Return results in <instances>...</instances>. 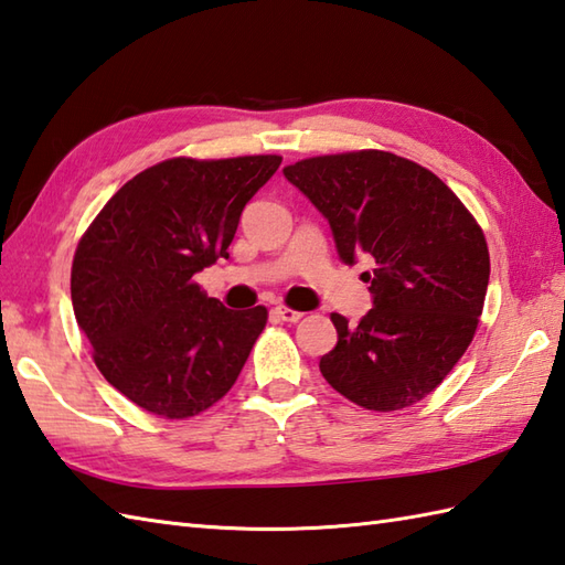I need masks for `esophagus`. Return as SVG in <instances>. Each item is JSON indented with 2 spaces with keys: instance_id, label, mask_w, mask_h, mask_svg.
I'll return each instance as SVG.
<instances>
[{
  "instance_id": "1",
  "label": "esophagus",
  "mask_w": 565,
  "mask_h": 565,
  "mask_svg": "<svg viewBox=\"0 0 565 565\" xmlns=\"http://www.w3.org/2000/svg\"><path fill=\"white\" fill-rule=\"evenodd\" d=\"M275 311V315H278V319H282V321H290V323H297L299 319H302L305 315H302V311H295V309H290V307H275L273 309Z\"/></svg>"
}]
</instances>
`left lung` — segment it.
Listing matches in <instances>:
<instances>
[{
    "label": "left lung",
    "mask_w": 565,
    "mask_h": 565,
    "mask_svg": "<svg viewBox=\"0 0 565 565\" xmlns=\"http://www.w3.org/2000/svg\"><path fill=\"white\" fill-rule=\"evenodd\" d=\"M329 220L338 256H367L372 309L319 362L338 394L370 411L428 396L469 348L491 275L486 236L461 200L416 161L380 149L282 169Z\"/></svg>",
    "instance_id": "left-lung-1"
}]
</instances>
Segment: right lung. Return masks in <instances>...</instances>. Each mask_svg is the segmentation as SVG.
<instances>
[{"mask_svg":"<svg viewBox=\"0 0 565 565\" xmlns=\"http://www.w3.org/2000/svg\"><path fill=\"white\" fill-rule=\"evenodd\" d=\"M282 157L167 159L113 195L72 263V307L108 384L161 418H188L234 386L268 321L193 275L230 258L242 210Z\"/></svg>","mask_w":565,"mask_h":565,"instance_id":"right-lung-1","label":"right lung"}]
</instances>
